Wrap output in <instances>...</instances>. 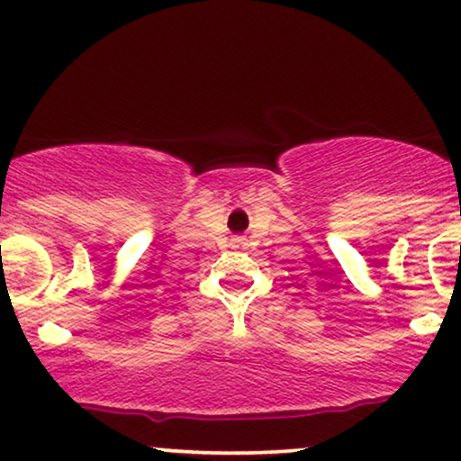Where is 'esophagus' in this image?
Here are the masks:
<instances>
[{"mask_svg": "<svg viewBox=\"0 0 461 461\" xmlns=\"http://www.w3.org/2000/svg\"><path fill=\"white\" fill-rule=\"evenodd\" d=\"M234 242H236V247H242V245H245V242H242V238H234Z\"/></svg>", "mask_w": 461, "mask_h": 461, "instance_id": "obj_1", "label": "esophagus"}]
</instances>
